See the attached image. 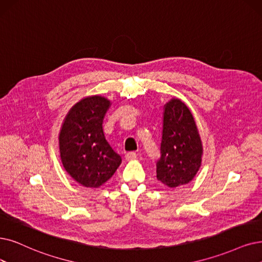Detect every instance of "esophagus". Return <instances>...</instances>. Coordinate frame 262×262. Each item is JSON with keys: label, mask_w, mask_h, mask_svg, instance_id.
<instances>
[{"label": "esophagus", "mask_w": 262, "mask_h": 262, "mask_svg": "<svg viewBox=\"0 0 262 262\" xmlns=\"http://www.w3.org/2000/svg\"><path fill=\"white\" fill-rule=\"evenodd\" d=\"M137 157H138L137 154L133 152V151H130V152L125 154V160H127V161H132L134 159H137Z\"/></svg>", "instance_id": "obj_1"}]
</instances>
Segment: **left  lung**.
Here are the masks:
<instances>
[{
  "instance_id": "obj_1",
  "label": "left lung",
  "mask_w": 262,
  "mask_h": 262,
  "mask_svg": "<svg viewBox=\"0 0 262 262\" xmlns=\"http://www.w3.org/2000/svg\"><path fill=\"white\" fill-rule=\"evenodd\" d=\"M203 145L190 110L179 98L163 107L161 158L157 179L169 188L190 183L200 169Z\"/></svg>"
}]
</instances>
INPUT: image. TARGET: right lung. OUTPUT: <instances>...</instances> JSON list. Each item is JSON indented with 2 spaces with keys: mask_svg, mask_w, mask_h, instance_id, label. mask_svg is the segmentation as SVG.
<instances>
[{
  "mask_svg": "<svg viewBox=\"0 0 262 262\" xmlns=\"http://www.w3.org/2000/svg\"><path fill=\"white\" fill-rule=\"evenodd\" d=\"M111 101L89 96L74 104L59 132L62 165L73 180L87 188H99L114 175L121 163L105 139L103 119Z\"/></svg>",
  "mask_w": 262,
  "mask_h": 262,
  "instance_id": "right-lung-1",
  "label": "right lung"
}]
</instances>
